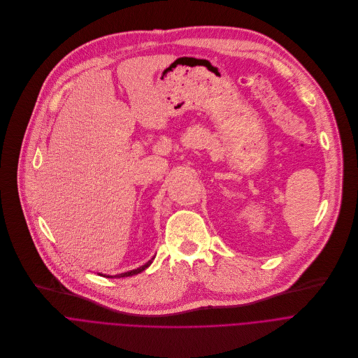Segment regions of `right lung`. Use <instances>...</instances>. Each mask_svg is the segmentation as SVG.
<instances>
[{
	"instance_id": "right-lung-1",
	"label": "right lung",
	"mask_w": 358,
	"mask_h": 358,
	"mask_svg": "<svg viewBox=\"0 0 358 358\" xmlns=\"http://www.w3.org/2000/svg\"><path fill=\"white\" fill-rule=\"evenodd\" d=\"M155 258V257H154ZM154 258L152 259H150L147 264H144V265H141L139 268H136V269H132V271H127V272H122V273H118V275H114L115 278H125V276H132V275H136V273H139V272H142L144 269H147L151 264H152V261H154ZM99 275H101V276H106V278H114V276H111V275H103L101 272H99Z\"/></svg>"
}]
</instances>
